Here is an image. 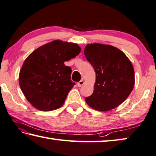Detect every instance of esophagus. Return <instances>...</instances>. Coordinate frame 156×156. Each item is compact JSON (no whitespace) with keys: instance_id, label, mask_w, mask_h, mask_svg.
<instances>
[{"instance_id":"obj_1","label":"esophagus","mask_w":156,"mask_h":156,"mask_svg":"<svg viewBox=\"0 0 156 156\" xmlns=\"http://www.w3.org/2000/svg\"><path fill=\"white\" fill-rule=\"evenodd\" d=\"M84 84V80H80L78 82V83H77V86L78 87H81L83 85V84Z\"/></svg>"}]
</instances>
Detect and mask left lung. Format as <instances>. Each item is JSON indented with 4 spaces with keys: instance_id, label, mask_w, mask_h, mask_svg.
<instances>
[{
    "instance_id": "1",
    "label": "left lung",
    "mask_w": 156,
    "mask_h": 156,
    "mask_svg": "<svg viewBox=\"0 0 156 156\" xmlns=\"http://www.w3.org/2000/svg\"><path fill=\"white\" fill-rule=\"evenodd\" d=\"M84 55L96 73L93 94L86 102L99 111H108L119 106L134 86V70L122 51L110 45L88 44Z\"/></svg>"
}]
</instances>
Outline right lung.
<instances>
[{"label": "right lung", "mask_w": 156, "mask_h": 156, "mask_svg": "<svg viewBox=\"0 0 156 156\" xmlns=\"http://www.w3.org/2000/svg\"><path fill=\"white\" fill-rule=\"evenodd\" d=\"M78 44L55 40L34 50L24 61L19 84L27 100L41 111L60 108L75 84L65 61L80 52Z\"/></svg>", "instance_id": "obj_1"}]
</instances>
